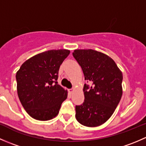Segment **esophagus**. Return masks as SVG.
Instances as JSON below:
<instances>
[{
	"mask_svg": "<svg viewBox=\"0 0 146 146\" xmlns=\"http://www.w3.org/2000/svg\"><path fill=\"white\" fill-rule=\"evenodd\" d=\"M69 92H70V93H73V89H70V90H69Z\"/></svg>",
	"mask_w": 146,
	"mask_h": 146,
	"instance_id": "obj_1",
	"label": "esophagus"
}]
</instances>
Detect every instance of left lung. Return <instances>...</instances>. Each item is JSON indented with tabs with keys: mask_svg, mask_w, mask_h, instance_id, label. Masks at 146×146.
<instances>
[{
	"mask_svg": "<svg viewBox=\"0 0 146 146\" xmlns=\"http://www.w3.org/2000/svg\"><path fill=\"white\" fill-rule=\"evenodd\" d=\"M73 56L81 67L85 80V100L76 106V118L82 125L95 127L105 123L115 111L122 96L123 75L114 60L92 49L74 50Z\"/></svg>",
	"mask_w": 146,
	"mask_h": 146,
	"instance_id": "8db88e82",
	"label": "left lung"
}]
</instances>
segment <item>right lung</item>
I'll use <instances>...</instances> for the list:
<instances>
[{
  "label": "right lung",
  "mask_w": 146,
  "mask_h": 146,
  "mask_svg": "<svg viewBox=\"0 0 146 146\" xmlns=\"http://www.w3.org/2000/svg\"><path fill=\"white\" fill-rule=\"evenodd\" d=\"M70 54L67 49L49 50L31 57L16 73L19 99L33 119L48 121L58 115L68 92L57 82L58 70Z\"/></svg>",
  "instance_id": "add662e5"
}]
</instances>
